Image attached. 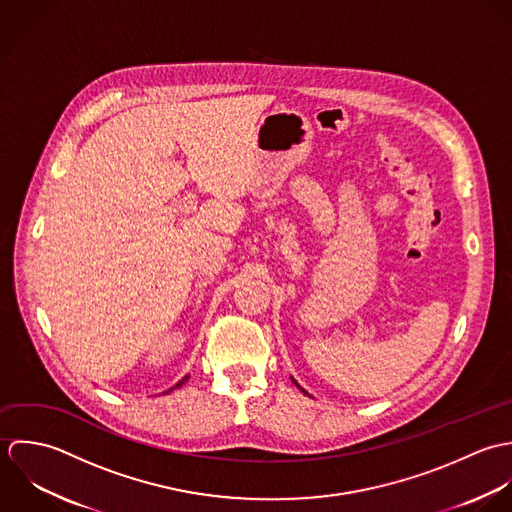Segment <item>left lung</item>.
<instances>
[{"instance_id":"1","label":"left lung","mask_w":512,"mask_h":512,"mask_svg":"<svg viewBox=\"0 0 512 512\" xmlns=\"http://www.w3.org/2000/svg\"><path fill=\"white\" fill-rule=\"evenodd\" d=\"M293 382H295V380H293ZM295 384H297V382H295ZM297 388H301V386H299V384H297ZM301 390H303V388H301ZM303 392H305V390H303ZM305 394H307V392H305Z\"/></svg>"}]
</instances>
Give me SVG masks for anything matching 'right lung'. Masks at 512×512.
<instances>
[{"instance_id":"right-lung-1","label":"right lung","mask_w":512,"mask_h":512,"mask_svg":"<svg viewBox=\"0 0 512 512\" xmlns=\"http://www.w3.org/2000/svg\"><path fill=\"white\" fill-rule=\"evenodd\" d=\"M188 378H190V376H184V378H182V380L176 384V388H180L184 382H188ZM172 390H174V388H172ZM172 390H168V392H172Z\"/></svg>"}]
</instances>
